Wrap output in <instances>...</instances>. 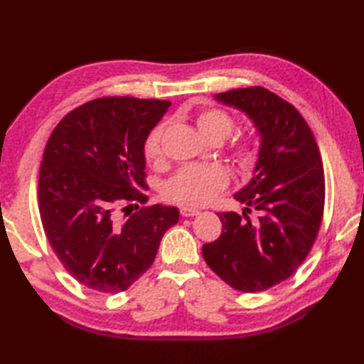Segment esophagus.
<instances>
[{
	"label": "esophagus",
	"instance_id": "obj_1",
	"mask_svg": "<svg viewBox=\"0 0 364 364\" xmlns=\"http://www.w3.org/2000/svg\"><path fill=\"white\" fill-rule=\"evenodd\" d=\"M180 213L183 218H194V215H197L200 211L196 210V208H189V206H181L180 208Z\"/></svg>",
	"mask_w": 364,
	"mask_h": 364
}]
</instances>
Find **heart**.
Segmentation results:
<instances>
[{"mask_svg":"<svg viewBox=\"0 0 364 364\" xmlns=\"http://www.w3.org/2000/svg\"><path fill=\"white\" fill-rule=\"evenodd\" d=\"M196 125L206 141L220 142L233 131L235 119L227 111L210 107L197 115ZM162 133L164 125H159L146 137L144 144L146 161L154 162L162 156ZM257 158L258 146L253 139L244 137L231 145V159L239 170H250ZM228 170L219 164L188 166L167 181L164 196L170 202L183 206H202L210 203L220 191L228 186Z\"/></svg>","mask_w":364,"mask_h":364,"instance_id":"1","label":"heart"}]
</instances>
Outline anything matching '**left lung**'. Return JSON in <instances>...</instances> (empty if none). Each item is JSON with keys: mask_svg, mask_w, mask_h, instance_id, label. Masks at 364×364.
I'll use <instances>...</instances> for the list:
<instances>
[{"mask_svg": "<svg viewBox=\"0 0 364 364\" xmlns=\"http://www.w3.org/2000/svg\"><path fill=\"white\" fill-rule=\"evenodd\" d=\"M214 98L252 120L259 150L252 180L235 194L242 215L220 213L222 233L202 253L231 288L264 291L294 274L318 236L326 196L319 149L300 112L274 92L255 86Z\"/></svg>", "mask_w": 364, "mask_h": 364, "instance_id": "obj_1", "label": "left lung"}]
</instances>
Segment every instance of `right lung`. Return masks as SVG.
<instances>
[{
    "mask_svg": "<svg viewBox=\"0 0 364 364\" xmlns=\"http://www.w3.org/2000/svg\"><path fill=\"white\" fill-rule=\"evenodd\" d=\"M168 106L153 98L92 100L68 112L46 142L38 175L42 225L67 272L90 289H128L180 219L178 208L159 203L125 219L119 213L146 202L144 144Z\"/></svg>",
    "mask_w": 364,
    "mask_h": 364,
    "instance_id": "obj_1",
    "label": "right lung"
}]
</instances>
